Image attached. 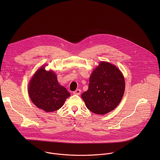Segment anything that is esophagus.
I'll use <instances>...</instances> for the list:
<instances>
[{"label": "esophagus", "mask_w": 160, "mask_h": 160, "mask_svg": "<svg viewBox=\"0 0 160 160\" xmlns=\"http://www.w3.org/2000/svg\"><path fill=\"white\" fill-rule=\"evenodd\" d=\"M81 93V90L80 89H77L73 92V94L75 95H80Z\"/></svg>", "instance_id": "obj_1"}]
</instances>
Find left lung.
<instances>
[{
    "label": "left lung",
    "mask_w": 160,
    "mask_h": 160,
    "mask_svg": "<svg viewBox=\"0 0 160 160\" xmlns=\"http://www.w3.org/2000/svg\"><path fill=\"white\" fill-rule=\"evenodd\" d=\"M125 80L118 68L101 62L92 72L88 88L82 94L87 108L98 115H105L120 102L125 91Z\"/></svg>",
    "instance_id": "left-lung-1"
}]
</instances>
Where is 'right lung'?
Masks as SVG:
<instances>
[{
    "label": "right lung",
    "mask_w": 160,
    "mask_h": 160,
    "mask_svg": "<svg viewBox=\"0 0 160 160\" xmlns=\"http://www.w3.org/2000/svg\"><path fill=\"white\" fill-rule=\"evenodd\" d=\"M28 94L33 103L46 112L61 108L70 92L57 80L52 71H46L41 67L35 73L28 85Z\"/></svg>",
    "instance_id": "1"
}]
</instances>
